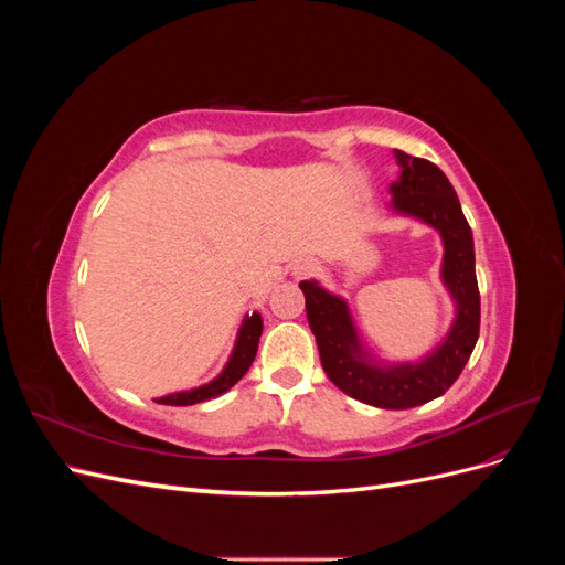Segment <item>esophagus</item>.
<instances>
[{
	"label": "esophagus",
	"instance_id": "obj_1",
	"mask_svg": "<svg viewBox=\"0 0 565 565\" xmlns=\"http://www.w3.org/2000/svg\"><path fill=\"white\" fill-rule=\"evenodd\" d=\"M313 270H316V264H313V262H309V259H301V262H297V264H295V276H297V278L311 276Z\"/></svg>",
	"mask_w": 565,
	"mask_h": 565
}]
</instances>
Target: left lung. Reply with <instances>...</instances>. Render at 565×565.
Returning <instances> with one entry per match:
<instances>
[{
    "label": "left lung",
    "mask_w": 565,
    "mask_h": 565,
    "mask_svg": "<svg viewBox=\"0 0 565 565\" xmlns=\"http://www.w3.org/2000/svg\"><path fill=\"white\" fill-rule=\"evenodd\" d=\"M401 179L391 185L393 207L413 214L440 231L446 256L443 280L457 301V318L448 339L422 363L374 367L358 347L347 303L324 292L316 282H299L306 297V318L318 341L320 363L334 386L347 396L384 409H407L446 393L465 370L481 330V295L473 268V237L461 214L448 177L422 158L396 152Z\"/></svg>",
    "instance_id": "left-lung-1"
}]
</instances>
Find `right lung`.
Here are the masks:
<instances>
[{
    "label": "right lung",
    "mask_w": 565,
    "mask_h": 565,
    "mask_svg": "<svg viewBox=\"0 0 565 565\" xmlns=\"http://www.w3.org/2000/svg\"><path fill=\"white\" fill-rule=\"evenodd\" d=\"M262 316L254 313L252 318L245 320V324L241 328V337H237L235 351L231 355V361L226 365V370L218 374V377L210 384H204L200 388L193 391H183V393H172V396L158 398V403L162 405H193V403H202L221 396L226 393L231 386H235L245 377V372L249 370V365L254 363L256 349H259V337H262Z\"/></svg>",
    "instance_id": "1"
}]
</instances>
